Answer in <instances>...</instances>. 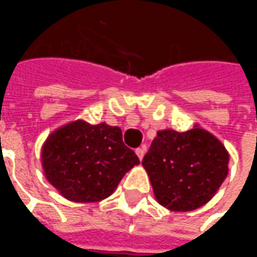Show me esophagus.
<instances>
[{
  "instance_id": "1",
  "label": "esophagus",
  "mask_w": 257,
  "mask_h": 257,
  "mask_svg": "<svg viewBox=\"0 0 257 257\" xmlns=\"http://www.w3.org/2000/svg\"><path fill=\"white\" fill-rule=\"evenodd\" d=\"M144 153H146V147H144V146L139 147V149H136V154L139 156V159H140V160L144 157Z\"/></svg>"
}]
</instances>
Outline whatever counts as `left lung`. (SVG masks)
<instances>
[{
  "label": "left lung",
  "instance_id": "1",
  "mask_svg": "<svg viewBox=\"0 0 257 257\" xmlns=\"http://www.w3.org/2000/svg\"><path fill=\"white\" fill-rule=\"evenodd\" d=\"M157 202L189 212L209 202L227 176L229 154L214 136L192 128L157 132L143 157Z\"/></svg>",
  "mask_w": 257,
  "mask_h": 257
}]
</instances>
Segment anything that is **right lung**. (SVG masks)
Here are the masks:
<instances>
[{"label": "right lung", "instance_id": "add662e5", "mask_svg": "<svg viewBox=\"0 0 257 257\" xmlns=\"http://www.w3.org/2000/svg\"><path fill=\"white\" fill-rule=\"evenodd\" d=\"M41 162L47 180L77 203L105 199L125 172L140 163L123 143L120 127L83 120L55 130L43 146Z\"/></svg>", "mask_w": 257, "mask_h": 257}]
</instances>
